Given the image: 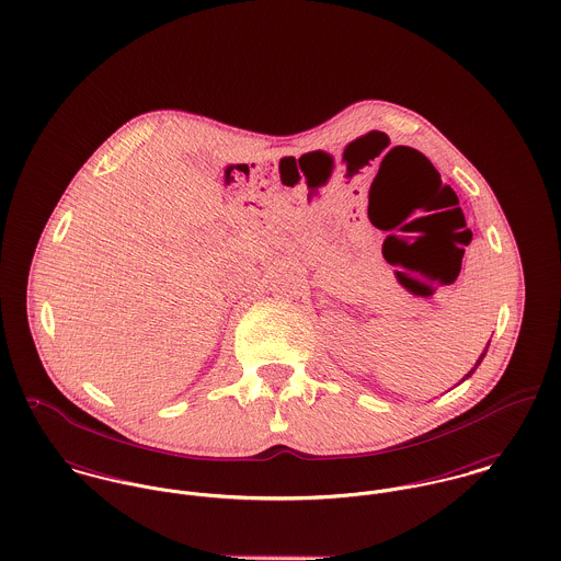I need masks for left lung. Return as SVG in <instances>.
I'll list each match as a JSON object with an SVG mask.
<instances>
[{
    "label": "left lung",
    "instance_id": "left-lung-1",
    "mask_svg": "<svg viewBox=\"0 0 561 561\" xmlns=\"http://www.w3.org/2000/svg\"><path fill=\"white\" fill-rule=\"evenodd\" d=\"M483 356H485V352H483V354H481L480 360H478V365H480L481 358H483ZM478 365H476V369H478ZM476 369H471V374H473V371H476ZM471 374H469V376H471Z\"/></svg>",
    "mask_w": 561,
    "mask_h": 561
}]
</instances>
